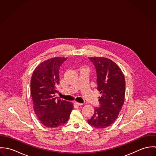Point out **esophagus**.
Wrapping results in <instances>:
<instances>
[{
	"mask_svg": "<svg viewBox=\"0 0 156 156\" xmlns=\"http://www.w3.org/2000/svg\"><path fill=\"white\" fill-rule=\"evenodd\" d=\"M74 104H75V105H76V106H82V105H83V104L82 103H78V102H76V101H75L74 102Z\"/></svg>",
	"mask_w": 156,
	"mask_h": 156,
	"instance_id": "esophagus-1",
	"label": "esophagus"
}]
</instances>
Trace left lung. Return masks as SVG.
Masks as SVG:
<instances>
[{
  "instance_id": "8db88e82",
  "label": "left lung",
  "mask_w": 156,
  "mask_h": 156,
  "mask_svg": "<svg viewBox=\"0 0 156 156\" xmlns=\"http://www.w3.org/2000/svg\"><path fill=\"white\" fill-rule=\"evenodd\" d=\"M89 59L96 69L97 89L101 97H98L100 107L95 109L88 122L95 128H106L115 122L123 106L125 78L119 67L111 59L103 57Z\"/></svg>"
}]
</instances>
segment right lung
I'll return each instance as SVG.
<instances>
[{
  "label": "right lung",
  "mask_w": 156,
  "mask_h": 156,
  "mask_svg": "<svg viewBox=\"0 0 156 156\" xmlns=\"http://www.w3.org/2000/svg\"><path fill=\"white\" fill-rule=\"evenodd\" d=\"M67 59L55 57L41 62L34 71L30 80L34 110L40 121L50 128L65 124L73 109L72 103L56 100L55 96L59 68Z\"/></svg>",
  "instance_id": "add662e5"
}]
</instances>
